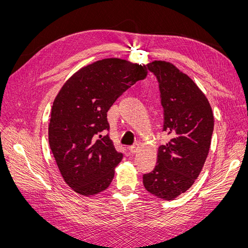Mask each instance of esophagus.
Returning a JSON list of instances; mask_svg holds the SVG:
<instances>
[{
    "label": "esophagus",
    "instance_id": "obj_1",
    "mask_svg": "<svg viewBox=\"0 0 248 248\" xmlns=\"http://www.w3.org/2000/svg\"><path fill=\"white\" fill-rule=\"evenodd\" d=\"M128 149H129V152H130L131 154H136V153L139 151V150H140V146H139V144H136V145H133V146L129 147Z\"/></svg>",
    "mask_w": 248,
    "mask_h": 248
}]
</instances>
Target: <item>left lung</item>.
<instances>
[{
  "label": "left lung",
  "mask_w": 248,
  "mask_h": 248,
  "mask_svg": "<svg viewBox=\"0 0 248 248\" xmlns=\"http://www.w3.org/2000/svg\"><path fill=\"white\" fill-rule=\"evenodd\" d=\"M159 84L163 131L170 140L158 148L153 171L142 176L153 196L170 201L188 190L202 171L214 128L211 106L194 81L166 61L148 64Z\"/></svg>",
  "instance_id": "8db88e82"
}]
</instances>
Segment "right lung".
<instances>
[{
  "instance_id": "right-lung-1",
  "label": "right lung",
  "mask_w": 248,
  "mask_h": 248,
  "mask_svg": "<svg viewBox=\"0 0 248 248\" xmlns=\"http://www.w3.org/2000/svg\"><path fill=\"white\" fill-rule=\"evenodd\" d=\"M146 65L118 58L82 67L52 103L48 142L66 184L81 194L106 190L123 158L109 139L108 111L127 89L146 78Z\"/></svg>"
}]
</instances>
